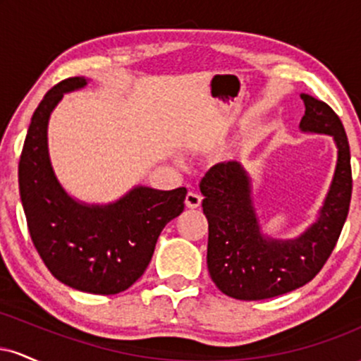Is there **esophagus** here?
<instances>
[{
  "mask_svg": "<svg viewBox=\"0 0 361 361\" xmlns=\"http://www.w3.org/2000/svg\"><path fill=\"white\" fill-rule=\"evenodd\" d=\"M202 204V195L195 193V192H188L185 197V205L188 207V209H197V207H200Z\"/></svg>",
  "mask_w": 361,
  "mask_h": 361,
  "instance_id": "1",
  "label": "esophagus"
}]
</instances>
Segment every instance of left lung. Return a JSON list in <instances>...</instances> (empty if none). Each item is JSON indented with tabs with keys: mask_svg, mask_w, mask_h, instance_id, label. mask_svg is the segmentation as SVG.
Masks as SVG:
<instances>
[{
	"mask_svg": "<svg viewBox=\"0 0 361 361\" xmlns=\"http://www.w3.org/2000/svg\"><path fill=\"white\" fill-rule=\"evenodd\" d=\"M300 98L305 105L302 130L333 135L338 146L336 173L321 215L300 238L275 241L259 233L250 178L238 161L215 164L200 181L209 221V273L233 299H271L305 285L324 267L345 226L353 190L345 127L327 103L309 94Z\"/></svg>",
	"mask_w": 361,
	"mask_h": 361,
	"instance_id": "1",
	"label": "left lung"
}]
</instances>
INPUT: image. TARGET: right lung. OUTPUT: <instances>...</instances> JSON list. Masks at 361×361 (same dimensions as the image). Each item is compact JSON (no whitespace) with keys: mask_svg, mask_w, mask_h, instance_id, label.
<instances>
[{"mask_svg":"<svg viewBox=\"0 0 361 361\" xmlns=\"http://www.w3.org/2000/svg\"><path fill=\"white\" fill-rule=\"evenodd\" d=\"M85 85V78L57 82L34 111L18 163L20 198L49 271L81 292L114 295L146 271L161 231L183 212L186 188L137 186L103 207L78 204L62 190L49 159L47 123L62 94Z\"/></svg>","mask_w":361,"mask_h":361,"instance_id":"1","label":"right lung"}]
</instances>
